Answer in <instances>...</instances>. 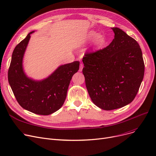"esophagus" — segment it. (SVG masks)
<instances>
[{
  "label": "esophagus",
  "instance_id": "obj_1",
  "mask_svg": "<svg viewBox=\"0 0 156 156\" xmlns=\"http://www.w3.org/2000/svg\"><path fill=\"white\" fill-rule=\"evenodd\" d=\"M83 65L82 64H80V68H79V71H81L83 69Z\"/></svg>",
  "mask_w": 156,
  "mask_h": 156
}]
</instances>
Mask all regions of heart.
Masks as SVG:
<instances>
[{"label": "heart", "instance_id": "obj_1", "mask_svg": "<svg viewBox=\"0 0 156 156\" xmlns=\"http://www.w3.org/2000/svg\"><path fill=\"white\" fill-rule=\"evenodd\" d=\"M88 38L89 40H94V44L98 47H102L106 42V38L102 34L98 35L95 31H90L88 34Z\"/></svg>", "mask_w": 156, "mask_h": 156}]
</instances>
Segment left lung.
Returning a JSON list of instances; mask_svg holds the SVG:
<instances>
[{"mask_svg":"<svg viewBox=\"0 0 156 156\" xmlns=\"http://www.w3.org/2000/svg\"><path fill=\"white\" fill-rule=\"evenodd\" d=\"M112 42L102 50L87 52L83 74L88 94L99 108L110 111L132 102L144 76L142 50L136 41L118 28Z\"/></svg>","mask_w":156,"mask_h":156,"instance_id":"left-lung-1","label":"left lung"}]
</instances>
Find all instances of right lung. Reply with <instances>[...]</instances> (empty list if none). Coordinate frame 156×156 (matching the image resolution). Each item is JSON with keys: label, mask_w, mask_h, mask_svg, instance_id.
<instances>
[{"label": "right lung", "mask_w": 156, "mask_h": 156, "mask_svg": "<svg viewBox=\"0 0 156 156\" xmlns=\"http://www.w3.org/2000/svg\"><path fill=\"white\" fill-rule=\"evenodd\" d=\"M34 32L29 33L15 47L8 71V81L23 109L40 115H49L62 107L72 76L79 69L80 62L61 65L42 80L28 77L23 70V60L30 35Z\"/></svg>", "instance_id": "right-lung-1"}]
</instances>
